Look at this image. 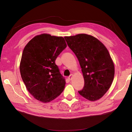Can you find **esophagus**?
Here are the masks:
<instances>
[{
	"label": "esophagus",
	"mask_w": 132,
	"mask_h": 132,
	"mask_svg": "<svg viewBox=\"0 0 132 132\" xmlns=\"http://www.w3.org/2000/svg\"><path fill=\"white\" fill-rule=\"evenodd\" d=\"M72 77H73V75L72 74H71L69 77H68V79H69V80H71V78H72Z\"/></svg>",
	"instance_id": "34e87169"
}]
</instances>
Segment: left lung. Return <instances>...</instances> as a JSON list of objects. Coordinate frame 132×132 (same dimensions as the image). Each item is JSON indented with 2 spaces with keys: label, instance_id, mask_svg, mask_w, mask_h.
Returning a JSON list of instances; mask_svg holds the SVG:
<instances>
[{
  "label": "left lung",
  "instance_id": "left-lung-1",
  "mask_svg": "<svg viewBox=\"0 0 132 132\" xmlns=\"http://www.w3.org/2000/svg\"><path fill=\"white\" fill-rule=\"evenodd\" d=\"M68 47L77 56L84 78L79 94L94 101L109 89L114 75V67L109 51L97 38L86 34L65 37Z\"/></svg>",
  "mask_w": 132,
  "mask_h": 132
}]
</instances>
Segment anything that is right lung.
Segmentation results:
<instances>
[{"label": "right lung", "instance_id": "add662e5", "mask_svg": "<svg viewBox=\"0 0 132 132\" xmlns=\"http://www.w3.org/2000/svg\"><path fill=\"white\" fill-rule=\"evenodd\" d=\"M66 47L63 37L42 34L31 39L23 49L21 76L27 90L37 100L50 102L64 89L65 80L55 61Z\"/></svg>", "mask_w": 132, "mask_h": 132}]
</instances>
